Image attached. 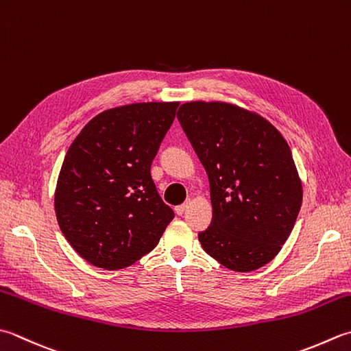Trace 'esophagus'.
I'll list each match as a JSON object with an SVG mask.
<instances>
[{
	"label": "esophagus",
	"instance_id": "obj_1",
	"mask_svg": "<svg viewBox=\"0 0 351 351\" xmlns=\"http://www.w3.org/2000/svg\"><path fill=\"white\" fill-rule=\"evenodd\" d=\"M191 205V201H187L185 204H182V205H178V207L175 208V211H176V215H180V216H182L185 211L189 210V207Z\"/></svg>",
	"mask_w": 351,
	"mask_h": 351
}]
</instances>
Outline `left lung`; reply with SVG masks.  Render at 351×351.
Wrapping results in <instances>:
<instances>
[{
	"instance_id": "left-lung-1",
	"label": "left lung",
	"mask_w": 351,
	"mask_h": 351,
	"mask_svg": "<svg viewBox=\"0 0 351 351\" xmlns=\"http://www.w3.org/2000/svg\"><path fill=\"white\" fill-rule=\"evenodd\" d=\"M207 170L213 219L199 242L222 266L251 272L291 236L303 184L291 147L265 117L226 101H187L178 111Z\"/></svg>"
}]
</instances>
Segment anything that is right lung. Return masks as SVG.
<instances>
[{
	"label": "right lung",
	"instance_id": "add662e5",
	"mask_svg": "<svg viewBox=\"0 0 351 351\" xmlns=\"http://www.w3.org/2000/svg\"><path fill=\"white\" fill-rule=\"evenodd\" d=\"M180 101L106 109L80 130L54 190L58 223L88 263L121 269L152 251L175 217L150 176Z\"/></svg>",
	"mask_w": 351,
	"mask_h": 351
}]
</instances>
